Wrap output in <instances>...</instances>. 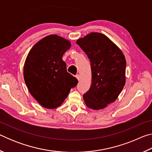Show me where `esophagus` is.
<instances>
[{
  "instance_id": "34e87169",
  "label": "esophagus",
  "mask_w": 152,
  "mask_h": 152,
  "mask_svg": "<svg viewBox=\"0 0 152 152\" xmlns=\"http://www.w3.org/2000/svg\"><path fill=\"white\" fill-rule=\"evenodd\" d=\"M76 78L78 80V81H79V80H80V79H81V76H80V75H79V74H77V75L76 76Z\"/></svg>"
}]
</instances>
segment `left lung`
I'll use <instances>...</instances> for the list:
<instances>
[{"label": "left lung", "mask_w": 152, "mask_h": 152, "mask_svg": "<svg viewBox=\"0 0 152 152\" xmlns=\"http://www.w3.org/2000/svg\"><path fill=\"white\" fill-rule=\"evenodd\" d=\"M76 43L90 60L91 88L83 95L88 107L102 109L115 102L125 84L126 60L121 50L106 35L92 32Z\"/></svg>", "instance_id": "1"}]
</instances>
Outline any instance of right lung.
<instances>
[{"label": "right lung", "instance_id": "1", "mask_svg": "<svg viewBox=\"0 0 152 152\" xmlns=\"http://www.w3.org/2000/svg\"><path fill=\"white\" fill-rule=\"evenodd\" d=\"M70 41L50 35L31 49L23 67L24 80L30 94L42 107L53 109L62 104L78 80L67 72L62 60Z\"/></svg>", "mask_w": 152, "mask_h": 152}]
</instances>
